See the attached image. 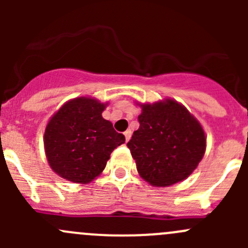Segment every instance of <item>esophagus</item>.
I'll use <instances>...</instances> for the list:
<instances>
[{
    "label": "esophagus",
    "instance_id": "esophagus-1",
    "mask_svg": "<svg viewBox=\"0 0 248 248\" xmlns=\"http://www.w3.org/2000/svg\"><path fill=\"white\" fill-rule=\"evenodd\" d=\"M124 137H126V141H128L129 139H131V137H132V131L131 129H127L126 132H124Z\"/></svg>",
    "mask_w": 248,
    "mask_h": 248
}]
</instances>
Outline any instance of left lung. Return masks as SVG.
I'll use <instances>...</instances> for the list:
<instances>
[{"mask_svg": "<svg viewBox=\"0 0 248 248\" xmlns=\"http://www.w3.org/2000/svg\"><path fill=\"white\" fill-rule=\"evenodd\" d=\"M140 107L139 128L127 142L139 175L156 187L171 186L187 179L206 149L202 124L174 99Z\"/></svg>", "mask_w": 248, "mask_h": 248, "instance_id": "1", "label": "left lung"}]
</instances>
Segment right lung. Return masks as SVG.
Listing matches in <instances>:
<instances>
[{"label":"right lung","instance_id":"right-lung-1","mask_svg":"<svg viewBox=\"0 0 248 248\" xmlns=\"http://www.w3.org/2000/svg\"><path fill=\"white\" fill-rule=\"evenodd\" d=\"M106 107L91 97H78L52 115L44 133V149L57 175L89 184L104 170L114 149L124 144V134L102 117Z\"/></svg>","mask_w":248,"mask_h":248}]
</instances>
